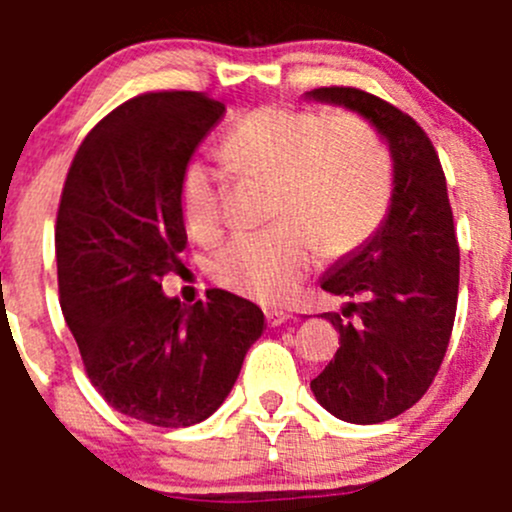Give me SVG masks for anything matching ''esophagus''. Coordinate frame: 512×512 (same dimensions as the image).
<instances>
[{
	"label": "esophagus",
	"instance_id": "obj_1",
	"mask_svg": "<svg viewBox=\"0 0 512 512\" xmlns=\"http://www.w3.org/2000/svg\"><path fill=\"white\" fill-rule=\"evenodd\" d=\"M265 317H267V324H270V327H282V324L289 319V314L282 312V309H270Z\"/></svg>",
	"mask_w": 512,
	"mask_h": 512
}]
</instances>
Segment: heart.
Here are the masks:
<instances>
[{
	"instance_id": "obj_1",
	"label": "heart",
	"mask_w": 512,
	"mask_h": 512,
	"mask_svg": "<svg viewBox=\"0 0 512 512\" xmlns=\"http://www.w3.org/2000/svg\"><path fill=\"white\" fill-rule=\"evenodd\" d=\"M220 153L232 170L272 180L275 225L227 240L210 260L220 285L282 304L317 262L364 245L389 213L394 158L384 138L356 116L260 106L225 131ZM183 223L195 237L220 230V175L205 160L180 170Z\"/></svg>"
}]
</instances>
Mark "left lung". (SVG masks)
<instances>
[{
	"mask_svg": "<svg viewBox=\"0 0 512 512\" xmlns=\"http://www.w3.org/2000/svg\"><path fill=\"white\" fill-rule=\"evenodd\" d=\"M307 96L364 116L394 158L386 220L322 277L324 292L352 302L342 314H322L339 332V349L312 381L329 414L349 423H381L426 394L451 342L461 252L446 175L426 131L384 98L352 86H322ZM354 313L356 325L343 319Z\"/></svg>",
	"mask_w": 512,
	"mask_h": 512,
	"instance_id": "1",
	"label": "left lung"
}]
</instances>
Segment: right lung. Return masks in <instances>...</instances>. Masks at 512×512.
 <instances>
[{
	"instance_id": "right-lung-1",
	"label": "right lung",
	"mask_w": 512,
	"mask_h": 512,
	"mask_svg": "<svg viewBox=\"0 0 512 512\" xmlns=\"http://www.w3.org/2000/svg\"><path fill=\"white\" fill-rule=\"evenodd\" d=\"M223 113L198 91L128 98L91 128L61 193V312L98 394L151 426L213 416L265 327L250 299L210 289L185 309L160 285L188 242L180 170Z\"/></svg>"
}]
</instances>
